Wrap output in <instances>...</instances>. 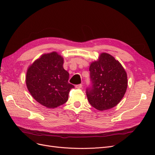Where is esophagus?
<instances>
[{
  "label": "esophagus",
  "instance_id": "obj_1",
  "mask_svg": "<svg viewBox=\"0 0 155 155\" xmlns=\"http://www.w3.org/2000/svg\"><path fill=\"white\" fill-rule=\"evenodd\" d=\"M76 88H82V84H78V85H76Z\"/></svg>",
  "mask_w": 155,
  "mask_h": 155
}]
</instances>
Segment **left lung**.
Listing matches in <instances>:
<instances>
[{
	"mask_svg": "<svg viewBox=\"0 0 155 155\" xmlns=\"http://www.w3.org/2000/svg\"><path fill=\"white\" fill-rule=\"evenodd\" d=\"M91 85L86 89L90 104L99 110L111 109L122 99L127 77L121 64L109 54L102 53L90 68Z\"/></svg>",
	"mask_w": 155,
	"mask_h": 155,
	"instance_id": "left-lung-1",
	"label": "left lung"
}]
</instances>
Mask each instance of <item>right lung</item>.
Segmentation results:
<instances>
[{
  "mask_svg": "<svg viewBox=\"0 0 155 155\" xmlns=\"http://www.w3.org/2000/svg\"><path fill=\"white\" fill-rule=\"evenodd\" d=\"M69 74L63 68V58L57 52L44 54L28 69L27 88L42 105L55 108L66 103L74 86L68 83Z\"/></svg>",
  "mask_w": 155,
  "mask_h": 155,
  "instance_id": "obj_1",
  "label": "right lung"
}]
</instances>
